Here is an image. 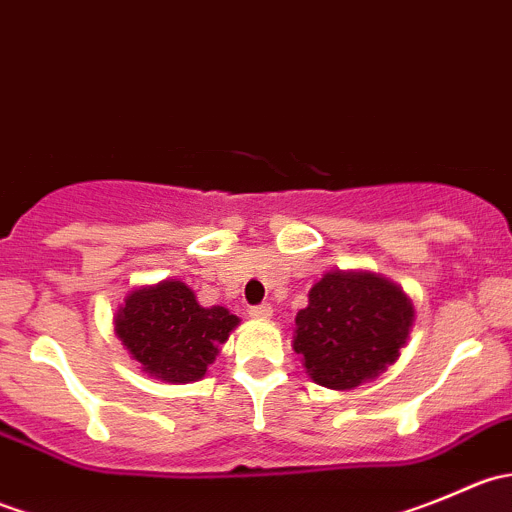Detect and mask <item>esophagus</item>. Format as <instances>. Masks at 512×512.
Instances as JSON below:
<instances>
[{
	"instance_id": "1",
	"label": "esophagus",
	"mask_w": 512,
	"mask_h": 512,
	"mask_svg": "<svg viewBox=\"0 0 512 512\" xmlns=\"http://www.w3.org/2000/svg\"><path fill=\"white\" fill-rule=\"evenodd\" d=\"M252 319H270L272 317V304H257V307H250Z\"/></svg>"
}]
</instances>
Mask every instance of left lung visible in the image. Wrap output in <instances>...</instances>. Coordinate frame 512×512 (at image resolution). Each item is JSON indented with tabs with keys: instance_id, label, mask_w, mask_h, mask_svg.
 <instances>
[{
	"instance_id": "left-lung-1",
	"label": "left lung",
	"mask_w": 512,
	"mask_h": 512,
	"mask_svg": "<svg viewBox=\"0 0 512 512\" xmlns=\"http://www.w3.org/2000/svg\"><path fill=\"white\" fill-rule=\"evenodd\" d=\"M294 352L312 381L347 391L384 374L406 347L414 304L374 272H327L294 319Z\"/></svg>"
}]
</instances>
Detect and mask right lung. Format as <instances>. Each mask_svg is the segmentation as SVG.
I'll list each match as a JSON object with an SVG mask.
<instances>
[{
	"label": "right lung",
	"instance_id": "right-lung-1",
	"mask_svg": "<svg viewBox=\"0 0 512 512\" xmlns=\"http://www.w3.org/2000/svg\"><path fill=\"white\" fill-rule=\"evenodd\" d=\"M116 334L148 376L168 384L203 379L232 329L240 324L225 307H203L185 282L138 287L113 317Z\"/></svg>",
	"mask_w": 512,
	"mask_h": 512
}]
</instances>
